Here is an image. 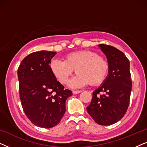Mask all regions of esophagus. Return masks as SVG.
Segmentation results:
<instances>
[{
    "mask_svg": "<svg viewBox=\"0 0 147 147\" xmlns=\"http://www.w3.org/2000/svg\"><path fill=\"white\" fill-rule=\"evenodd\" d=\"M73 92L74 94H78L80 93V92H82V91L81 90H73V92Z\"/></svg>",
    "mask_w": 147,
    "mask_h": 147,
    "instance_id": "obj_1",
    "label": "esophagus"
}]
</instances>
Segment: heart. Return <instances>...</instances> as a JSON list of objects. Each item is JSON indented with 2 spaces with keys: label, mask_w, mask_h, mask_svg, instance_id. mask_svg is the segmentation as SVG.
Wrapping results in <instances>:
<instances>
[{
  "label": "heart",
  "mask_w": 147,
  "mask_h": 147,
  "mask_svg": "<svg viewBox=\"0 0 147 147\" xmlns=\"http://www.w3.org/2000/svg\"><path fill=\"white\" fill-rule=\"evenodd\" d=\"M50 67L61 84L67 83L72 70L75 69L78 76L72 82V85L84 86L100 83L107 74L108 65L105 59L94 52L82 50L66 54L63 61L52 60Z\"/></svg>",
  "instance_id": "obj_1"
}]
</instances>
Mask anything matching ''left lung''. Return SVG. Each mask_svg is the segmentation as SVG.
<instances>
[{"label":"left lung","instance_id":"1","mask_svg":"<svg viewBox=\"0 0 147 147\" xmlns=\"http://www.w3.org/2000/svg\"><path fill=\"white\" fill-rule=\"evenodd\" d=\"M105 54L108 75L93 92L86 108L88 114L100 125H111L121 119L127 111L132 90L130 62L121 51L112 46L98 45Z\"/></svg>","mask_w":147,"mask_h":147}]
</instances>
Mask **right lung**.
<instances>
[{
    "mask_svg": "<svg viewBox=\"0 0 147 147\" xmlns=\"http://www.w3.org/2000/svg\"><path fill=\"white\" fill-rule=\"evenodd\" d=\"M56 52H33L18 68L19 95L23 111L30 121L41 128L57 125L65 112V101L72 95L64 89L50 67Z\"/></svg>",
    "mask_w": 147,
    "mask_h": 147,
    "instance_id": "right-lung-1",
    "label": "right lung"
}]
</instances>
